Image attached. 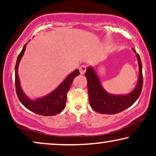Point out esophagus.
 <instances>
[{
	"label": "esophagus",
	"mask_w": 156,
	"mask_h": 156,
	"mask_svg": "<svg viewBox=\"0 0 156 156\" xmlns=\"http://www.w3.org/2000/svg\"><path fill=\"white\" fill-rule=\"evenodd\" d=\"M79 71H80V74H84L85 73V71H86V66L83 65L80 66L79 67Z\"/></svg>",
	"instance_id": "esophagus-1"
}]
</instances>
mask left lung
Wrapping results in <instances>:
<instances>
[{"instance_id":"obj_1","label":"left lung","mask_w":156,"mask_h":156,"mask_svg":"<svg viewBox=\"0 0 156 156\" xmlns=\"http://www.w3.org/2000/svg\"><path fill=\"white\" fill-rule=\"evenodd\" d=\"M139 63V77L135 88L126 95H112L105 90L97 73L92 66L87 67L85 77L87 80V91L92 108L100 114L114 115L131 107L139 98L143 87L142 63L139 54L133 49Z\"/></svg>"}]
</instances>
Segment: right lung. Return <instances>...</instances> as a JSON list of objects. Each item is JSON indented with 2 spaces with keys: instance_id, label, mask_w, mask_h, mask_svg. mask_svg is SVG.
Masks as SVG:
<instances>
[{
  "instance_id": "right-lung-1",
  "label": "right lung",
  "mask_w": 156,
  "mask_h": 156,
  "mask_svg": "<svg viewBox=\"0 0 156 156\" xmlns=\"http://www.w3.org/2000/svg\"><path fill=\"white\" fill-rule=\"evenodd\" d=\"M26 47L27 44L24 45L23 49L17 57L15 64V87L18 99L26 108L34 113L43 116L56 115L64 109L66 102L67 93L69 90L74 78L80 74L78 69H76V71L70 73L51 93L36 99H30L22 89L18 76L19 64L25 51Z\"/></svg>"
}]
</instances>
